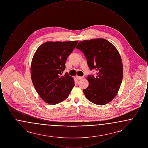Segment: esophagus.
<instances>
[{"label": "esophagus", "mask_w": 148, "mask_h": 148, "mask_svg": "<svg viewBox=\"0 0 148 148\" xmlns=\"http://www.w3.org/2000/svg\"><path fill=\"white\" fill-rule=\"evenodd\" d=\"M77 78L79 80H82V79H84V77H79V76H77Z\"/></svg>", "instance_id": "obj_1"}]
</instances>
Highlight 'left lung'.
Wrapping results in <instances>:
<instances>
[{
    "mask_svg": "<svg viewBox=\"0 0 148 148\" xmlns=\"http://www.w3.org/2000/svg\"><path fill=\"white\" fill-rule=\"evenodd\" d=\"M76 48L84 54L90 69L97 71V77H87L89 86L83 90L86 98L95 104L106 105L118 94L123 79L119 51L111 42L102 38L83 40Z\"/></svg>",
    "mask_w": 148,
    "mask_h": 148,
    "instance_id": "1",
    "label": "left lung"
}]
</instances>
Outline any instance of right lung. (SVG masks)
I'll return each mask as SVG.
<instances>
[{
  "label": "right lung",
  "instance_id": "obj_1",
  "mask_svg": "<svg viewBox=\"0 0 148 148\" xmlns=\"http://www.w3.org/2000/svg\"><path fill=\"white\" fill-rule=\"evenodd\" d=\"M77 42H47L36 50L31 63V77L35 90L45 103L55 105L62 102L74 86L73 78L68 73L62 74L66 60Z\"/></svg>",
  "mask_w": 148,
  "mask_h": 148
}]
</instances>
